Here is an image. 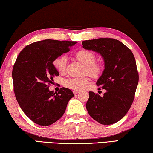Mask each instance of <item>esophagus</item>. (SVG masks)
Returning a JSON list of instances; mask_svg holds the SVG:
<instances>
[{
  "instance_id": "1",
  "label": "esophagus",
  "mask_w": 153,
  "mask_h": 153,
  "mask_svg": "<svg viewBox=\"0 0 153 153\" xmlns=\"http://www.w3.org/2000/svg\"><path fill=\"white\" fill-rule=\"evenodd\" d=\"M79 90H73V94H77L78 93H79Z\"/></svg>"
}]
</instances>
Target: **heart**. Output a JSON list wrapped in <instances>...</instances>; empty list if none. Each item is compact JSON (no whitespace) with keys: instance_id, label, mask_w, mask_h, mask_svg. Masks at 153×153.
<instances>
[{"instance_id":"heart-1","label":"heart","mask_w":153,"mask_h":153,"mask_svg":"<svg viewBox=\"0 0 153 153\" xmlns=\"http://www.w3.org/2000/svg\"><path fill=\"white\" fill-rule=\"evenodd\" d=\"M74 56L77 60L84 65L82 73H87L94 78H97L102 74L104 70V64L101 62L96 61V55L91 50L83 49L74 53ZM67 59L65 56L58 57L53 62V65L56 71L59 73L65 72ZM87 76L81 77H71L64 80V85L67 88L80 90L85 87L89 82Z\"/></svg>"}]
</instances>
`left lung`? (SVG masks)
Here are the masks:
<instances>
[{"instance_id":"obj_1","label":"left lung","mask_w":153,"mask_h":153,"mask_svg":"<svg viewBox=\"0 0 153 153\" xmlns=\"http://www.w3.org/2000/svg\"><path fill=\"white\" fill-rule=\"evenodd\" d=\"M82 47L98 52L103 57L105 69L96 85L106 89L101 97L89 91L86 104L89 114L102 125L121 120L133 103L139 75L133 53L121 41L111 38L87 40Z\"/></svg>"}]
</instances>
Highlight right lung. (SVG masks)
Masks as SVG:
<instances>
[{
  "mask_svg": "<svg viewBox=\"0 0 153 153\" xmlns=\"http://www.w3.org/2000/svg\"><path fill=\"white\" fill-rule=\"evenodd\" d=\"M76 42L46 39L25 47L17 56L12 71L13 91L22 110L35 123L48 126L56 122L74 96L69 89L62 87L54 93L49 87L59 76L53 60Z\"/></svg>",
  "mask_w": 153,
  "mask_h": 153,
  "instance_id": "obj_1",
  "label": "right lung"
}]
</instances>
